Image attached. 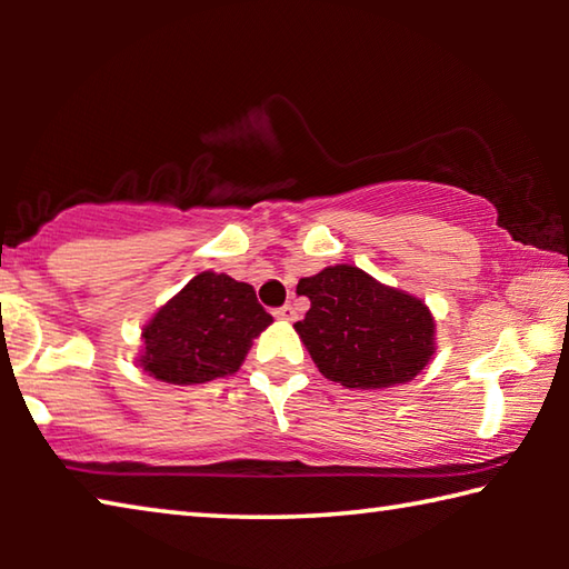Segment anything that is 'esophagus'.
<instances>
[{"instance_id": "esophagus-1", "label": "esophagus", "mask_w": 569, "mask_h": 569, "mask_svg": "<svg viewBox=\"0 0 569 569\" xmlns=\"http://www.w3.org/2000/svg\"><path fill=\"white\" fill-rule=\"evenodd\" d=\"M273 316H276V319H283V321H293L296 319V308L291 303H286L281 308H276Z\"/></svg>"}]
</instances>
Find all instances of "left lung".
<instances>
[{"instance_id": "8db88e82", "label": "left lung", "mask_w": 569, "mask_h": 569, "mask_svg": "<svg viewBox=\"0 0 569 569\" xmlns=\"http://www.w3.org/2000/svg\"><path fill=\"white\" fill-rule=\"evenodd\" d=\"M311 301L296 331L326 379L346 389L411 381L435 353V319L423 301L381 286L356 266L298 281Z\"/></svg>"}]
</instances>
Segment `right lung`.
Masks as SVG:
<instances>
[{
  "mask_svg": "<svg viewBox=\"0 0 569 569\" xmlns=\"http://www.w3.org/2000/svg\"><path fill=\"white\" fill-rule=\"evenodd\" d=\"M271 321L253 286L206 271L152 316L140 363L150 377L178 387L213 381L238 371L250 339Z\"/></svg>",
  "mask_w": 569,
  "mask_h": 569,
  "instance_id": "right-lung-1",
  "label": "right lung"
}]
</instances>
